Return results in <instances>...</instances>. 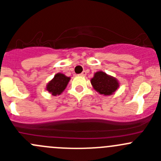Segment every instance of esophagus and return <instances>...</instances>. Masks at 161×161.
<instances>
[{"mask_svg": "<svg viewBox=\"0 0 161 161\" xmlns=\"http://www.w3.org/2000/svg\"><path fill=\"white\" fill-rule=\"evenodd\" d=\"M86 74H87L86 71H83L82 73H81V75H82V76H86Z\"/></svg>", "mask_w": 161, "mask_h": 161, "instance_id": "obj_1", "label": "esophagus"}]
</instances>
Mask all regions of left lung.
Returning a JSON list of instances; mask_svg holds the SVG:
<instances>
[{
	"label": "left lung",
	"instance_id": "1",
	"mask_svg": "<svg viewBox=\"0 0 161 161\" xmlns=\"http://www.w3.org/2000/svg\"><path fill=\"white\" fill-rule=\"evenodd\" d=\"M90 82L94 90L103 96L113 95L119 88L118 79L102 71H97Z\"/></svg>",
	"mask_w": 161,
	"mask_h": 161
}]
</instances>
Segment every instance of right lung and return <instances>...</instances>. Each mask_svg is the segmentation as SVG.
<instances>
[{"label":"right lung","instance_id":"1","mask_svg":"<svg viewBox=\"0 0 161 161\" xmlns=\"http://www.w3.org/2000/svg\"><path fill=\"white\" fill-rule=\"evenodd\" d=\"M70 79V77H68L64 74L57 73L54 77L47 84L46 90L53 96L60 95L65 90Z\"/></svg>","mask_w":161,"mask_h":161}]
</instances>
